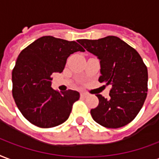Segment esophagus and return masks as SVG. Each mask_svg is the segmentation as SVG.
Segmentation results:
<instances>
[{
    "label": "esophagus",
    "mask_w": 159,
    "mask_h": 159,
    "mask_svg": "<svg viewBox=\"0 0 159 159\" xmlns=\"http://www.w3.org/2000/svg\"><path fill=\"white\" fill-rule=\"evenodd\" d=\"M89 96V93H81V97L83 98H88Z\"/></svg>",
    "instance_id": "1"
}]
</instances>
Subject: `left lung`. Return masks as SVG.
<instances>
[{
  "instance_id": "8db88e82",
  "label": "left lung",
  "mask_w": 159,
  "mask_h": 159,
  "mask_svg": "<svg viewBox=\"0 0 159 159\" xmlns=\"http://www.w3.org/2000/svg\"><path fill=\"white\" fill-rule=\"evenodd\" d=\"M99 60L100 83L112 86L107 99L98 94V105L90 113L98 124L120 128L132 121L142 109L148 92V69L138 52L116 36L78 39Z\"/></svg>"
}]
</instances>
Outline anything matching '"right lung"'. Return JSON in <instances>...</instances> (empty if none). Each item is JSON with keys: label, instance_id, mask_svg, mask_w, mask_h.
<instances>
[{"label": "right lung", "instance_id": "obj_1", "mask_svg": "<svg viewBox=\"0 0 159 159\" xmlns=\"http://www.w3.org/2000/svg\"><path fill=\"white\" fill-rule=\"evenodd\" d=\"M84 50L75 41L43 36L22 50L12 70V96L24 117L39 127L64 123L80 98L77 91L51 88L52 73L63 71L69 56Z\"/></svg>", "mask_w": 159, "mask_h": 159}]
</instances>
